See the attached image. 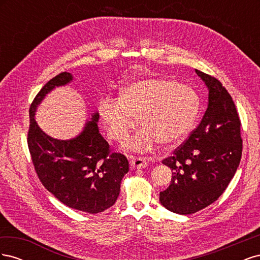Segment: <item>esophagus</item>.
<instances>
[{"label":"esophagus","mask_w":260,"mask_h":260,"mask_svg":"<svg viewBox=\"0 0 260 260\" xmlns=\"http://www.w3.org/2000/svg\"><path fill=\"white\" fill-rule=\"evenodd\" d=\"M147 160L143 157H131L130 158V166L132 169H141L147 167Z\"/></svg>","instance_id":"obj_1"}]
</instances>
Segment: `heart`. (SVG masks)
Segmentation results:
<instances>
[{"label":"heart","mask_w":260,"mask_h":260,"mask_svg":"<svg viewBox=\"0 0 260 260\" xmlns=\"http://www.w3.org/2000/svg\"><path fill=\"white\" fill-rule=\"evenodd\" d=\"M200 101L193 89L158 77L142 78L120 90L119 99H101L99 114L108 137L118 142L128 139L139 117L143 127L127 144L144 153L157 143L181 142L191 131L199 113Z\"/></svg>","instance_id":"obj_1"}]
</instances>
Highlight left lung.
I'll list each match as a JSON object with an SVG mask.
<instances>
[{
	"label": "left lung",
	"instance_id": "left-lung-1",
	"mask_svg": "<svg viewBox=\"0 0 260 260\" xmlns=\"http://www.w3.org/2000/svg\"><path fill=\"white\" fill-rule=\"evenodd\" d=\"M208 89L202 121L174 155L162 164L172 171L160 204L180 215H191L218 200L237 171L242 156L241 121L234 102L216 78L195 69Z\"/></svg>",
	"mask_w": 260,
	"mask_h": 260
}]
</instances>
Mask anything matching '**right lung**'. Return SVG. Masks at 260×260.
I'll return each instance as SVG.
<instances>
[{
  "mask_svg": "<svg viewBox=\"0 0 260 260\" xmlns=\"http://www.w3.org/2000/svg\"><path fill=\"white\" fill-rule=\"evenodd\" d=\"M74 80L61 73L46 83L29 109L28 146L39 179L66 206L89 214L112 207L120 192V182L129 162L119 153H109L107 141L100 133L98 112L91 114L79 135L58 140L39 127L36 112L50 92Z\"/></svg>",
  "mask_w": 260,
  "mask_h": 260,
  "instance_id": "right-lung-1",
  "label": "right lung"
}]
</instances>
